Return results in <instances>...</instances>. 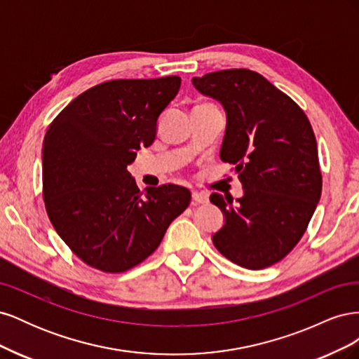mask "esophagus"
<instances>
[{"label": "esophagus", "instance_id": "obj_1", "mask_svg": "<svg viewBox=\"0 0 359 359\" xmlns=\"http://www.w3.org/2000/svg\"><path fill=\"white\" fill-rule=\"evenodd\" d=\"M191 198L194 203H208V194H205L202 191H193L191 193Z\"/></svg>", "mask_w": 359, "mask_h": 359}]
</instances>
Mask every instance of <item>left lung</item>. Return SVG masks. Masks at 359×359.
I'll return each mask as SVG.
<instances>
[{
	"label": "left lung",
	"mask_w": 359,
	"mask_h": 359,
	"mask_svg": "<svg viewBox=\"0 0 359 359\" xmlns=\"http://www.w3.org/2000/svg\"><path fill=\"white\" fill-rule=\"evenodd\" d=\"M191 82L224 107L220 158L235 165L244 189L236 202L219 193L210 196L224 214L212 243L243 268L274 265L299 243L320 199L322 173L309 118L248 69L214 72Z\"/></svg>",
	"instance_id": "left-lung-1"
}]
</instances>
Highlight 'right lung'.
I'll use <instances>...</instances> for the list:
<instances>
[{
  "label": "right lung",
  "mask_w": 359,
  "mask_h": 359,
  "mask_svg": "<svg viewBox=\"0 0 359 359\" xmlns=\"http://www.w3.org/2000/svg\"><path fill=\"white\" fill-rule=\"evenodd\" d=\"M180 76L115 79L72 100L43 140V199L52 226L82 262L124 273L154 253L187 208L186 187L140 193L127 166L156 139L160 114L175 99Z\"/></svg>",
  "instance_id": "add662e5"
}]
</instances>
